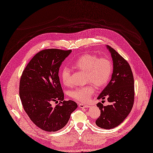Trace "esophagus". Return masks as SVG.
Here are the masks:
<instances>
[{"instance_id": "obj_1", "label": "esophagus", "mask_w": 153, "mask_h": 153, "mask_svg": "<svg viewBox=\"0 0 153 153\" xmlns=\"http://www.w3.org/2000/svg\"><path fill=\"white\" fill-rule=\"evenodd\" d=\"M78 106L79 108H90V106L89 105H86V104H83V103H79L78 104Z\"/></svg>"}]
</instances>
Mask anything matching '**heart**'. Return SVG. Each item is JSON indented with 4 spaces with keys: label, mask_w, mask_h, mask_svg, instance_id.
Listing matches in <instances>:
<instances>
[{
    "label": "heart",
    "mask_w": 153,
    "mask_h": 153,
    "mask_svg": "<svg viewBox=\"0 0 153 153\" xmlns=\"http://www.w3.org/2000/svg\"><path fill=\"white\" fill-rule=\"evenodd\" d=\"M74 67L86 72V82H91L85 86L79 87L70 92V96L80 102L88 101L94 91L93 83L98 87L105 86L110 80L113 72V64L107 57L99 58L94 55L84 54L74 63ZM60 77L65 86L71 84V70L64 67Z\"/></svg>",
    "instance_id": "1"
}]
</instances>
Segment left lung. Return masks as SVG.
I'll return each instance as SVG.
<instances>
[{
	"instance_id": "left-lung-1",
	"label": "left lung",
	"mask_w": 153,
	"mask_h": 153,
	"mask_svg": "<svg viewBox=\"0 0 153 153\" xmlns=\"http://www.w3.org/2000/svg\"><path fill=\"white\" fill-rule=\"evenodd\" d=\"M107 48L112 57L113 71L110 82L98 100L107 98L110 105L97 104L101 114L95 123L101 128L110 129L120 125L131 112L134 100V86L133 75L128 62L113 48Z\"/></svg>"
}]
</instances>
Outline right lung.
<instances>
[{
    "label": "right lung",
    "mask_w": 153,
    "mask_h": 153,
    "mask_svg": "<svg viewBox=\"0 0 153 153\" xmlns=\"http://www.w3.org/2000/svg\"><path fill=\"white\" fill-rule=\"evenodd\" d=\"M71 50L45 49L36 54L21 76L19 95L24 109L34 124L48 132L63 128L77 108L72 100L65 101L60 82V65ZM59 103L55 107L53 101Z\"/></svg>",
    "instance_id": "1"
}]
</instances>
